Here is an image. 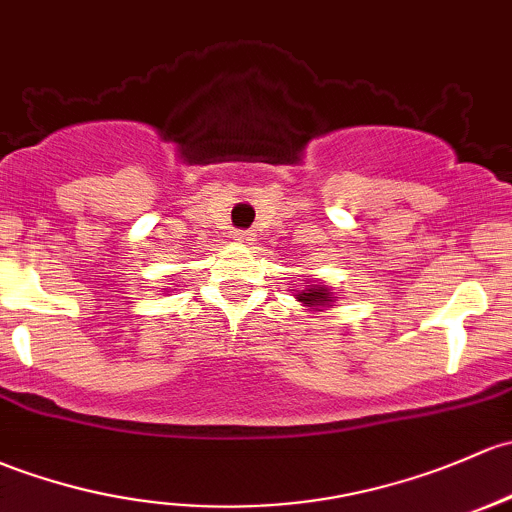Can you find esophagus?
<instances>
[{"mask_svg": "<svg viewBox=\"0 0 512 512\" xmlns=\"http://www.w3.org/2000/svg\"><path fill=\"white\" fill-rule=\"evenodd\" d=\"M233 238L238 242H247V240H252V233H250V230H235Z\"/></svg>", "mask_w": 512, "mask_h": 512, "instance_id": "obj_1", "label": "esophagus"}]
</instances>
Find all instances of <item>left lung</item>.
<instances>
[{"label": "left lung", "instance_id": "left-lung-1", "mask_svg": "<svg viewBox=\"0 0 512 512\" xmlns=\"http://www.w3.org/2000/svg\"><path fill=\"white\" fill-rule=\"evenodd\" d=\"M297 299L304 301V304H309V306H324L331 301V292H328L326 287H321V284H316V287H311L309 284V289L299 292Z\"/></svg>", "mask_w": 512, "mask_h": 512}]
</instances>
